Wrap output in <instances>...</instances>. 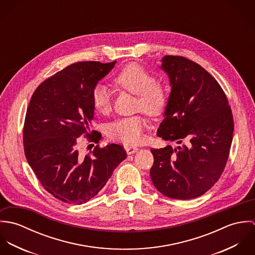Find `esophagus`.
Here are the masks:
<instances>
[{
    "label": "esophagus",
    "mask_w": 255,
    "mask_h": 255,
    "mask_svg": "<svg viewBox=\"0 0 255 255\" xmlns=\"http://www.w3.org/2000/svg\"><path fill=\"white\" fill-rule=\"evenodd\" d=\"M138 150L136 146H126V151L128 154H133Z\"/></svg>",
    "instance_id": "34e87169"
}]
</instances>
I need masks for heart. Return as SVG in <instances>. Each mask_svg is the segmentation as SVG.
<instances>
[{
	"label": "heart",
	"mask_w": 255,
	"mask_h": 255,
	"mask_svg": "<svg viewBox=\"0 0 255 255\" xmlns=\"http://www.w3.org/2000/svg\"><path fill=\"white\" fill-rule=\"evenodd\" d=\"M112 82L116 88L136 95L135 110H142L149 117H159L167 107L168 87L164 82L156 80L155 75L139 64H128L114 76ZM91 102L95 111L108 114L112 107L109 90L103 85H97L91 92ZM146 126L143 115L122 118L110 125L108 135L125 144H137L143 139Z\"/></svg>",
	"instance_id": "1"
}]
</instances>
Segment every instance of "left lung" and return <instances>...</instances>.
I'll use <instances>...</instances> for the list:
<instances>
[{"label":"left lung","mask_w":255,"mask_h":255,"mask_svg":"<svg viewBox=\"0 0 255 255\" xmlns=\"http://www.w3.org/2000/svg\"><path fill=\"white\" fill-rule=\"evenodd\" d=\"M162 69L169 74L172 91L157 134L183 144L151 149L150 177L165 196L195 198L225 170L234 132L232 110L218 81L195 62L167 55Z\"/></svg>","instance_id":"left-lung-1"}]
</instances>
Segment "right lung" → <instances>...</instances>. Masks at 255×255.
Segmentation results:
<instances>
[{
  "instance_id": "add662e5",
  "label": "right lung",
  "mask_w": 255,
  "mask_h": 255,
  "mask_svg": "<svg viewBox=\"0 0 255 255\" xmlns=\"http://www.w3.org/2000/svg\"><path fill=\"white\" fill-rule=\"evenodd\" d=\"M116 61L77 62L39 84L27 107L22 139L28 164L42 186L57 199L82 204L108 182L127 158L124 146H95L83 156L79 137L98 143L101 133L89 130L94 120L91 92Z\"/></svg>"
}]
</instances>
